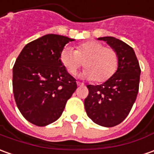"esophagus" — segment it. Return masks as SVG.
<instances>
[{
  "label": "esophagus",
  "mask_w": 154,
  "mask_h": 154,
  "mask_svg": "<svg viewBox=\"0 0 154 154\" xmlns=\"http://www.w3.org/2000/svg\"><path fill=\"white\" fill-rule=\"evenodd\" d=\"M77 86H83V85H84V84H83L82 82H78V81L77 82Z\"/></svg>",
  "instance_id": "obj_1"
}]
</instances>
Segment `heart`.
<instances>
[{
    "instance_id": "obj_1",
    "label": "heart",
    "mask_w": 154,
    "mask_h": 154,
    "mask_svg": "<svg viewBox=\"0 0 154 154\" xmlns=\"http://www.w3.org/2000/svg\"><path fill=\"white\" fill-rule=\"evenodd\" d=\"M60 61L66 72L75 75L82 66L86 70L82 76L95 82L107 81L116 72L119 58L111 47H104L98 41H87L77 46V50L65 47L60 53Z\"/></svg>"
}]
</instances>
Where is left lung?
<instances>
[{"instance_id": "left-lung-1", "label": "left lung", "mask_w": 154, "mask_h": 154, "mask_svg": "<svg viewBox=\"0 0 154 154\" xmlns=\"http://www.w3.org/2000/svg\"><path fill=\"white\" fill-rule=\"evenodd\" d=\"M116 51L119 63L116 73L100 85H87L84 100L87 115L102 126L112 127L125 120L136 101L141 68L131 47L114 37L99 38Z\"/></svg>"}]
</instances>
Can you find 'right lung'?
<instances>
[{"label": "right lung", "mask_w": 154, "mask_h": 154, "mask_svg": "<svg viewBox=\"0 0 154 154\" xmlns=\"http://www.w3.org/2000/svg\"><path fill=\"white\" fill-rule=\"evenodd\" d=\"M73 39L46 34L27 44L13 66L12 88L17 106L30 123L55 121L77 89L76 79L60 61V53Z\"/></svg>", "instance_id": "right-lung-1"}]
</instances>
